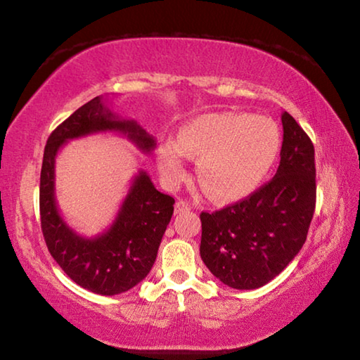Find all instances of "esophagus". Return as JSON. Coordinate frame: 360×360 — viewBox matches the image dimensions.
Segmentation results:
<instances>
[{"mask_svg": "<svg viewBox=\"0 0 360 360\" xmlns=\"http://www.w3.org/2000/svg\"><path fill=\"white\" fill-rule=\"evenodd\" d=\"M191 210H192L191 203L184 202V200H179V202H176V205H174V212H176V214H182V212H187V211H191Z\"/></svg>", "mask_w": 360, "mask_h": 360, "instance_id": "esophagus-1", "label": "esophagus"}]
</instances>
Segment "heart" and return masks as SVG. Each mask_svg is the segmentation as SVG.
Here are the masks:
<instances>
[{"instance_id": "b5f03b06", "label": "heart", "mask_w": 360, "mask_h": 360, "mask_svg": "<svg viewBox=\"0 0 360 360\" xmlns=\"http://www.w3.org/2000/svg\"><path fill=\"white\" fill-rule=\"evenodd\" d=\"M281 150V131L268 117L246 112L198 115L178 138H162L157 163L169 186L186 179V157L198 158L197 181L219 203L236 202L264 184Z\"/></svg>"}]
</instances>
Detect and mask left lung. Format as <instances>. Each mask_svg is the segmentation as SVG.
I'll list each match as a JSON object with an SVG mask.
<instances>
[{
    "label": "left lung",
    "instance_id": "obj_1",
    "mask_svg": "<svg viewBox=\"0 0 360 360\" xmlns=\"http://www.w3.org/2000/svg\"><path fill=\"white\" fill-rule=\"evenodd\" d=\"M281 122L275 178L238 203L200 214V255L229 288L251 290L270 283L307 241L316 208L314 146L289 112Z\"/></svg>",
    "mask_w": 360,
    "mask_h": 360
}]
</instances>
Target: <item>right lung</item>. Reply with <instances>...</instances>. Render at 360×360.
Instances as JSON below:
<instances>
[{"label":"right lung","instance_id":"1","mask_svg":"<svg viewBox=\"0 0 360 360\" xmlns=\"http://www.w3.org/2000/svg\"><path fill=\"white\" fill-rule=\"evenodd\" d=\"M101 131L122 133L143 152L155 148L154 136L135 120L114 114L103 96L85 103L47 139L39 184L41 229L49 252L72 281L94 294L117 295L148 276L172 221L174 198L158 192L149 174L139 172L111 227L92 238L77 235L57 208L56 157L70 139Z\"/></svg>","mask_w":360,"mask_h":360}]
</instances>
